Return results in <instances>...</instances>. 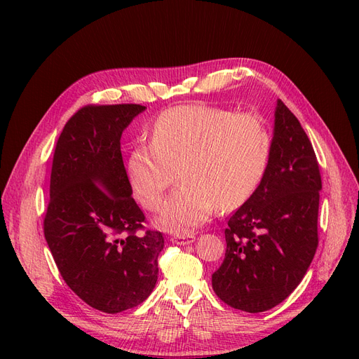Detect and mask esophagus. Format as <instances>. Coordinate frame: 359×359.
Returning <instances> with one entry per match:
<instances>
[{"mask_svg":"<svg viewBox=\"0 0 359 359\" xmlns=\"http://www.w3.org/2000/svg\"><path fill=\"white\" fill-rule=\"evenodd\" d=\"M172 243L173 244H178V245H186V244H190L193 243L194 240H196V236H194L193 233H187V235H173L172 238Z\"/></svg>","mask_w":359,"mask_h":359,"instance_id":"esophagus-1","label":"esophagus"}]
</instances>
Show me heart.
Segmentation results:
<instances>
[{"label": "heart", "mask_w": 359, "mask_h": 359, "mask_svg": "<svg viewBox=\"0 0 359 359\" xmlns=\"http://www.w3.org/2000/svg\"><path fill=\"white\" fill-rule=\"evenodd\" d=\"M271 156L264 119L211 104H186L165 111L151 128V144H137L128 156V178L136 199L158 211L178 175L160 223L187 233L202 226L217 205L229 211L247 202L262 182Z\"/></svg>", "instance_id": "heart-1"}]
</instances>
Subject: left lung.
Segmentation results:
<instances>
[{
  "label": "left lung",
  "instance_id": "8db88e82",
  "mask_svg": "<svg viewBox=\"0 0 359 359\" xmlns=\"http://www.w3.org/2000/svg\"><path fill=\"white\" fill-rule=\"evenodd\" d=\"M322 178L309 136L278 100L265 177L227 220L215 295L232 309L260 313L285 301L306 276L319 244Z\"/></svg>",
  "mask_w": 359,
  "mask_h": 359
}]
</instances>
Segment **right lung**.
<instances>
[{
  "mask_svg": "<svg viewBox=\"0 0 359 359\" xmlns=\"http://www.w3.org/2000/svg\"><path fill=\"white\" fill-rule=\"evenodd\" d=\"M142 104H86L64 126L52 158L43 232L66 285L115 314L153 292L165 238L145 229L121 154L123 130ZM144 231V234H139Z\"/></svg>",
  "mask_w": 359,
  "mask_h": 359,
  "instance_id": "right-lung-1",
  "label": "right lung"
}]
</instances>
